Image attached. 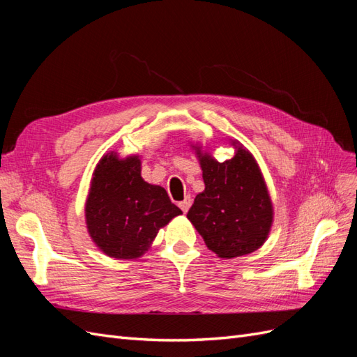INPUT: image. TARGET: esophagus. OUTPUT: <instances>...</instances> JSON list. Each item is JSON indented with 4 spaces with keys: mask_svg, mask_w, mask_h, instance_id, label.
<instances>
[{
    "mask_svg": "<svg viewBox=\"0 0 357 357\" xmlns=\"http://www.w3.org/2000/svg\"><path fill=\"white\" fill-rule=\"evenodd\" d=\"M190 204H192L190 197H186L185 199H183V201L178 204V207L181 208L183 213H188V210H189V207H190Z\"/></svg>",
    "mask_w": 357,
    "mask_h": 357,
    "instance_id": "obj_1",
    "label": "esophagus"
}]
</instances>
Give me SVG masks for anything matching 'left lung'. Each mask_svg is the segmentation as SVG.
<instances>
[{
  "label": "left lung",
  "mask_w": 357,
  "mask_h": 357,
  "mask_svg": "<svg viewBox=\"0 0 357 357\" xmlns=\"http://www.w3.org/2000/svg\"><path fill=\"white\" fill-rule=\"evenodd\" d=\"M199 158L205 190L193 201L188 219L220 257L255 252L273 223L271 199L255 158L241 147L225 162Z\"/></svg>",
  "instance_id": "8db88e82"
}]
</instances>
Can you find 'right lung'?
Returning a JSON list of instances; mask_svg holds the SVG:
<instances>
[{"label": "right lung", "mask_w": 357, "mask_h": 357, "mask_svg": "<svg viewBox=\"0 0 357 357\" xmlns=\"http://www.w3.org/2000/svg\"><path fill=\"white\" fill-rule=\"evenodd\" d=\"M137 156H104L92 178L86 223L95 244L112 257H139L159 228L181 214L164 188L142 178Z\"/></svg>", "instance_id": "add662e5"}]
</instances>
